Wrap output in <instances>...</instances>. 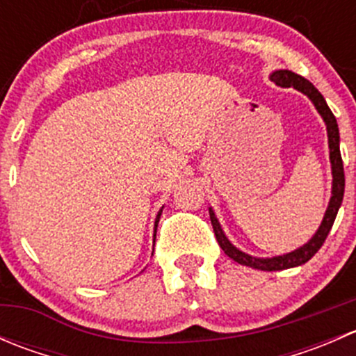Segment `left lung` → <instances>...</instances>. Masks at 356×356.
Here are the masks:
<instances>
[{
  "label": "left lung",
  "instance_id": "left-lung-1",
  "mask_svg": "<svg viewBox=\"0 0 356 356\" xmlns=\"http://www.w3.org/2000/svg\"><path fill=\"white\" fill-rule=\"evenodd\" d=\"M270 81L275 82L281 88H294L296 91L303 92L305 96H308L312 103H314L315 110L321 113L322 120L325 122V129H327V139H329V160H331V170H332V191H331V200H329L327 210H325L324 218H322L321 225H318L317 232L312 236V239H308V243H305L303 246H300L298 250L291 251V253L279 254V257H270V258H260V257H251V254L245 253L239 248H236L231 241L227 239V236L222 231V225L218 222V218L215 217L213 208H208L210 211V220L213 225L215 238H217L218 246L224 250V253L229 258H232L238 264L246 265V267L258 268V270L272 272V270H284V268H293L298 265H303L321 250V246L324 245L325 238H327L329 231H331L334 220H336L337 210H339L341 203H343L344 196V170H343V160H341V152H339V129H337L336 117L332 115L331 108L325 103L324 96L318 92V89L315 88L312 82H308L307 79L301 77V75L294 74L291 70H275L270 74Z\"/></svg>",
  "mask_w": 356,
  "mask_h": 356
}]
</instances>
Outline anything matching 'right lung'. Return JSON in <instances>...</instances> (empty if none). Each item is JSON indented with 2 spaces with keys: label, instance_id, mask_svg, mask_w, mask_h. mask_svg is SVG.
<instances>
[{
  "label": "right lung",
  "instance_id": "1",
  "mask_svg": "<svg viewBox=\"0 0 356 356\" xmlns=\"http://www.w3.org/2000/svg\"><path fill=\"white\" fill-rule=\"evenodd\" d=\"M161 210H163V208H161ZM161 210H160V211H158V215H156V218H155V236H156V227H158V220H160V215H161ZM153 243H155V241H153ZM153 246H155V245H153Z\"/></svg>",
  "mask_w": 356,
  "mask_h": 356
}]
</instances>
